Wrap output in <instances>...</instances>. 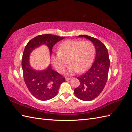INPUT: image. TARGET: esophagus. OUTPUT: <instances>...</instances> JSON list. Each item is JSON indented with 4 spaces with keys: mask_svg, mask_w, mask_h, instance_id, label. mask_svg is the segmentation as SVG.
Here are the masks:
<instances>
[{
    "mask_svg": "<svg viewBox=\"0 0 132 132\" xmlns=\"http://www.w3.org/2000/svg\"><path fill=\"white\" fill-rule=\"evenodd\" d=\"M71 79H72V78H66L65 80L66 81H69V80H70Z\"/></svg>",
    "mask_w": 132,
    "mask_h": 132,
    "instance_id": "1",
    "label": "esophagus"
}]
</instances>
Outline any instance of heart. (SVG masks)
I'll use <instances>...</instances> for the list:
<instances>
[{
  "label": "heart",
  "instance_id": "b5f03b06",
  "mask_svg": "<svg viewBox=\"0 0 132 132\" xmlns=\"http://www.w3.org/2000/svg\"><path fill=\"white\" fill-rule=\"evenodd\" d=\"M95 47L90 41L67 40L58 47V54L53 56V64L57 72L62 73L68 65V75L78 72L82 73L87 70L95 56Z\"/></svg>",
  "mask_w": 132,
  "mask_h": 132
}]
</instances>
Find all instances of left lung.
I'll use <instances>...</instances> for the list:
<instances>
[{"mask_svg": "<svg viewBox=\"0 0 132 132\" xmlns=\"http://www.w3.org/2000/svg\"><path fill=\"white\" fill-rule=\"evenodd\" d=\"M78 37L90 40L96 49L94 63L87 72L77 78L80 85L74 89L77 98L89 101L97 97L104 89L108 80L110 60L107 48L100 41L87 35H79Z\"/></svg>", "mask_w": 132, "mask_h": 132, "instance_id": "obj_1", "label": "left lung"}]
</instances>
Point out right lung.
Listing matches in <instances>:
<instances>
[{"instance_id":"add662e5","label":"right lung","mask_w":132,"mask_h":132,"mask_svg":"<svg viewBox=\"0 0 132 132\" xmlns=\"http://www.w3.org/2000/svg\"><path fill=\"white\" fill-rule=\"evenodd\" d=\"M64 38L51 34L38 35L31 39L25 46L22 59L24 80L29 91L40 100L46 101L55 97L65 78L53 70L51 65L43 70L32 68L29 62L30 54L36 48L45 45L49 48L51 55L53 46Z\"/></svg>"}]
</instances>
